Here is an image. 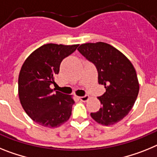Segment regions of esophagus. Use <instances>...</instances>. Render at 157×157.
I'll use <instances>...</instances> for the list:
<instances>
[{
  "mask_svg": "<svg viewBox=\"0 0 157 157\" xmlns=\"http://www.w3.org/2000/svg\"><path fill=\"white\" fill-rule=\"evenodd\" d=\"M79 99H80L81 101L85 102V101H87L88 99H89V95H84V96H80V97H79Z\"/></svg>",
  "mask_w": 157,
  "mask_h": 157,
  "instance_id": "1",
  "label": "esophagus"
}]
</instances>
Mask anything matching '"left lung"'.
Listing matches in <instances>:
<instances>
[{
  "label": "left lung",
  "mask_w": 157,
  "mask_h": 157,
  "mask_svg": "<svg viewBox=\"0 0 157 157\" xmlns=\"http://www.w3.org/2000/svg\"><path fill=\"white\" fill-rule=\"evenodd\" d=\"M77 50L95 65L98 82L106 88L98 97L101 107L91 116L104 126L117 123L129 114L137 99L139 84L135 69L126 56L107 43H85Z\"/></svg>",
  "instance_id": "left-lung-1"
}]
</instances>
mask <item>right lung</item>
Returning <instances> with one entry per match:
<instances>
[{
  "label": "right lung",
  "instance_id": "obj_1",
  "mask_svg": "<svg viewBox=\"0 0 157 157\" xmlns=\"http://www.w3.org/2000/svg\"><path fill=\"white\" fill-rule=\"evenodd\" d=\"M79 45H43L35 50L22 65L19 75V97L24 111L31 119L46 127H58L72 114L75 103L71 95L51 85L57 84L62 60L73 54Z\"/></svg>",
  "mask_w": 157,
  "mask_h": 157
}]
</instances>
